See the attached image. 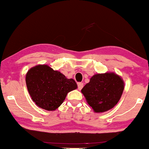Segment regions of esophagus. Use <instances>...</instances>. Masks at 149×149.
Segmentation results:
<instances>
[{"label": "esophagus", "mask_w": 149, "mask_h": 149, "mask_svg": "<svg viewBox=\"0 0 149 149\" xmlns=\"http://www.w3.org/2000/svg\"><path fill=\"white\" fill-rule=\"evenodd\" d=\"M83 88V83H78V90H80Z\"/></svg>", "instance_id": "34e87169"}]
</instances>
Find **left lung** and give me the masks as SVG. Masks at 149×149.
<instances>
[{
  "label": "left lung",
  "instance_id": "left-lung-1",
  "mask_svg": "<svg viewBox=\"0 0 149 149\" xmlns=\"http://www.w3.org/2000/svg\"><path fill=\"white\" fill-rule=\"evenodd\" d=\"M124 83L114 73L96 74L81 90L87 102L96 113L107 111L114 107L120 99Z\"/></svg>",
  "mask_w": 149,
  "mask_h": 149
}]
</instances>
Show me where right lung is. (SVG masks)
Masks as SVG:
<instances>
[{"label": "right lung", "instance_id": "add662e5", "mask_svg": "<svg viewBox=\"0 0 149 149\" xmlns=\"http://www.w3.org/2000/svg\"><path fill=\"white\" fill-rule=\"evenodd\" d=\"M26 83L33 102L38 107L47 111L57 109L68 92L77 88L74 80L68 79L47 65L31 68L26 73Z\"/></svg>", "mask_w": 149, "mask_h": 149}]
</instances>
